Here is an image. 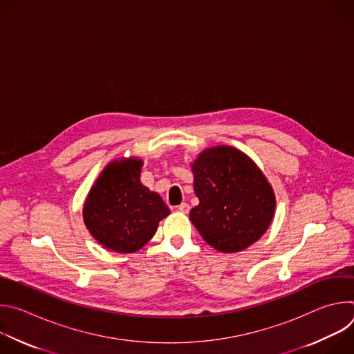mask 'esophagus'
I'll return each mask as SVG.
<instances>
[{"label":"esophagus","mask_w":354,"mask_h":354,"mask_svg":"<svg viewBox=\"0 0 354 354\" xmlns=\"http://www.w3.org/2000/svg\"><path fill=\"white\" fill-rule=\"evenodd\" d=\"M178 210H179L180 213L187 214V213H189V210H190V206H189L187 203H182V205H179V206H178Z\"/></svg>","instance_id":"esophagus-1"}]
</instances>
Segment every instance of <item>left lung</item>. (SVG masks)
<instances>
[{
    "label": "left lung",
    "instance_id": "8db88e82",
    "mask_svg": "<svg viewBox=\"0 0 354 354\" xmlns=\"http://www.w3.org/2000/svg\"><path fill=\"white\" fill-rule=\"evenodd\" d=\"M200 203L189 217L203 239L220 252H239L268 230L274 193L255 162L234 147L218 145L192 165Z\"/></svg>",
    "mask_w": 354,
    "mask_h": 354
}]
</instances>
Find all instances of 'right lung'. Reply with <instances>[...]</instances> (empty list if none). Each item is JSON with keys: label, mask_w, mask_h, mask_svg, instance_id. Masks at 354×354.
Instances as JSON below:
<instances>
[{"label": "right lung", "mask_w": 354, "mask_h": 354, "mask_svg": "<svg viewBox=\"0 0 354 354\" xmlns=\"http://www.w3.org/2000/svg\"><path fill=\"white\" fill-rule=\"evenodd\" d=\"M141 167L142 161L137 158L109 164L84 205V221L91 235L120 254L141 249L169 214L160 194L140 182Z\"/></svg>", "instance_id": "obj_1"}]
</instances>
